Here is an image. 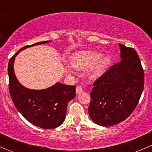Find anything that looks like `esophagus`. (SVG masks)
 <instances>
[{
    "mask_svg": "<svg viewBox=\"0 0 152 152\" xmlns=\"http://www.w3.org/2000/svg\"><path fill=\"white\" fill-rule=\"evenodd\" d=\"M76 92L77 94H80V93H82V92H83V89H82V86L79 85L76 87Z\"/></svg>",
    "mask_w": 152,
    "mask_h": 152,
    "instance_id": "esophagus-1",
    "label": "esophagus"
}]
</instances>
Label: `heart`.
Segmentation results:
<instances>
[{
	"mask_svg": "<svg viewBox=\"0 0 152 152\" xmlns=\"http://www.w3.org/2000/svg\"><path fill=\"white\" fill-rule=\"evenodd\" d=\"M111 63L110 55L102 56V53L94 50H80L71 58V66L79 70L89 68L88 77L93 80L102 76ZM67 68L70 70V67Z\"/></svg>",
	"mask_w": 152,
	"mask_h": 152,
	"instance_id": "1",
	"label": "heart"
}]
</instances>
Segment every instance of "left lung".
Listing matches in <instances>:
<instances>
[{
	"label": "left lung",
	"mask_w": 152,
	"mask_h": 152,
	"mask_svg": "<svg viewBox=\"0 0 152 152\" xmlns=\"http://www.w3.org/2000/svg\"><path fill=\"white\" fill-rule=\"evenodd\" d=\"M121 60L93 84L88 113L94 123L110 126L124 121L138 104L144 87L140 58L132 48L118 44Z\"/></svg>",
	"instance_id": "left-lung-1"
}]
</instances>
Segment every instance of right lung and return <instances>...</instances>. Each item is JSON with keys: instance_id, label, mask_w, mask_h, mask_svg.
Segmentation results:
<instances>
[{"instance_id": "add662e5", "label": "right lung", "mask_w": 152, "mask_h": 152, "mask_svg": "<svg viewBox=\"0 0 152 152\" xmlns=\"http://www.w3.org/2000/svg\"><path fill=\"white\" fill-rule=\"evenodd\" d=\"M42 41L20 49L10 59L8 65L9 88L17 110L34 126L42 129H54L65 121L68 102L76 96V87L57 82L44 90H31L23 87L14 71L15 56L27 48L48 43Z\"/></svg>"}]
</instances>
